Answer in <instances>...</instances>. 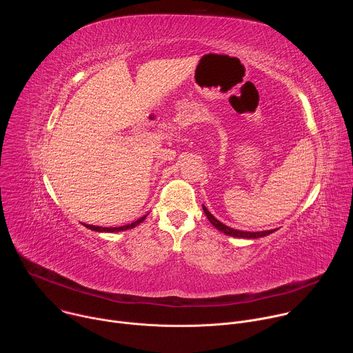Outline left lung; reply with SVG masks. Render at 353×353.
Masks as SVG:
<instances>
[{
    "mask_svg": "<svg viewBox=\"0 0 353 353\" xmlns=\"http://www.w3.org/2000/svg\"><path fill=\"white\" fill-rule=\"evenodd\" d=\"M203 210H204L207 218L210 219V222H211L218 230L223 232V233L228 234V236L241 237V239H259V237H264V236H268V234H271L272 232H275V229H274V230H263V232H244V230H236V229H232V228L223 225V223L219 222L218 219H215V216H214L204 205H203Z\"/></svg>",
    "mask_w": 353,
    "mask_h": 353,
    "instance_id": "1",
    "label": "left lung"
}]
</instances>
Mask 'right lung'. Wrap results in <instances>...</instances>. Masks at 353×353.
I'll list each match as a JSON object with an SVG mask.
<instances>
[{
    "label": "right lung",
    "mask_w": 353,
    "mask_h": 353,
    "mask_svg": "<svg viewBox=\"0 0 353 353\" xmlns=\"http://www.w3.org/2000/svg\"><path fill=\"white\" fill-rule=\"evenodd\" d=\"M146 218V215L145 216H142V218H139L138 221H135V222H132V223H130V225H125V226H119V228H102V226H93V225H85L88 229H90V230H96V232H121V230H127V229H132V228H135V226H138L143 219Z\"/></svg>",
    "instance_id": "obj_1"
}]
</instances>
